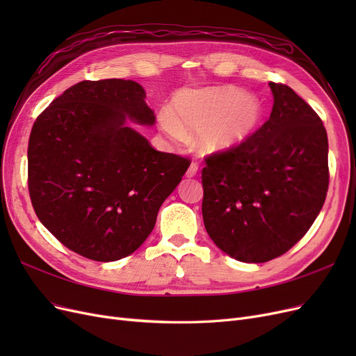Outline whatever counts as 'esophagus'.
<instances>
[{
  "instance_id": "1",
  "label": "esophagus",
  "mask_w": 356,
  "mask_h": 356,
  "mask_svg": "<svg viewBox=\"0 0 356 356\" xmlns=\"http://www.w3.org/2000/svg\"><path fill=\"white\" fill-rule=\"evenodd\" d=\"M197 170H199V163H197V161H191V165H190L188 169H187V177H188V178L196 177Z\"/></svg>"
}]
</instances>
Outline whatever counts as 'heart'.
Segmentation results:
<instances>
[{"instance_id": "obj_1", "label": "heart", "mask_w": 356, "mask_h": 356, "mask_svg": "<svg viewBox=\"0 0 356 356\" xmlns=\"http://www.w3.org/2000/svg\"><path fill=\"white\" fill-rule=\"evenodd\" d=\"M261 104L252 95L222 86L179 92L174 113L161 110L159 123L172 139L182 141L186 134H197L202 153H218L242 144L261 120Z\"/></svg>"}]
</instances>
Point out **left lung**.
<instances>
[{
  "instance_id": "1",
  "label": "left lung",
  "mask_w": 356,
  "mask_h": 356,
  "mask_svg": "<svg viewBox=\"0 0 356 356\" xmlns=\"http://www.w3.org/2000/svg\"><path fill=\"white\" fill-rule=\"evenodd\" d=\"M270 118L202 169L204 229L221 251L266 263L310 229L330 184L328 138L319 115L282 83H270Z\"/></svg>"
}]
</instances>
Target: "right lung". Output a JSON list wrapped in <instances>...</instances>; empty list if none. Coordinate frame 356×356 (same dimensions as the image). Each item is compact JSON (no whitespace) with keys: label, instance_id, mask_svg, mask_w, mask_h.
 <instances>
[{"label":"right lung","instance_id":"1","mask_svg":"<svg viewBox=\"0 0 356 356\" xmlns=\"http://www.w3.org/2000/svg\"><path fill=\"white\" fill-rule=\"evenodd\" d=\"M153 124L132 80H84L42 111L28 144V190L38 220L93 261L132 254L191 161L154 149L126 120Z\"/></svg>","mask_w":356,"mask_h":356}]
</instances>
